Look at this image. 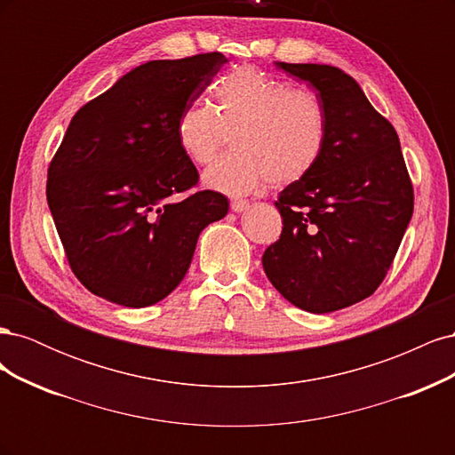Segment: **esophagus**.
Here are the masks:
<instances>
[{
  "label": "esophagus",
  "mask_w": 455,
  "mask_h": 455,
  "mask_svg": "<svg viewBox=\"0 0 455 455\" xmlns=\"http://www.w3.org/2000/svg\"><path fill=\"white\" fill-rule=\"evenodd\" d=\"M249 206H251L249 201H243V199L241 201H231V211L237 212V214L249 211Z\"/></svg>",
  "instance_id": "34e87169"
}]
</instances>
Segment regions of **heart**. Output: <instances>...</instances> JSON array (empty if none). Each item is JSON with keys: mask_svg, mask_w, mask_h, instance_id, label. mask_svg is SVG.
I'll return each instance as SVG.
<instances>
[{"mask_svg": "<svg viewBox=\"0 0 455 455\" xmlns=\"http://www.w3.org/2000/svg\"><path fill=\"white\" fill-rule=\"evenodd\" d=\"M214 109L189 104L178 117L176 139L197 164L216 159L228 140L235 151L204 172V184L228 196L264 186H288L306 178L326 146V114L313 92L294 89L252 66L218 79Z\"/></svg>", "mask_w": 455, "mask_h": 455, "instance_id": "1", "label": "heart"}]
</instances>
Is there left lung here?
Returning a JSON list of instances; mask_svg holds the SVG:
<instances>
[{"label": "left lung", "instance_id": "1", "mask_svg": "<svg viewBox=\"0 0 455 455\" xmlns=\"http://www.w3.org/2000/svg\"><path fill=\"white\" fill-rule=\"evenodd\" d=\"M275 64L316 91L328 134L316 167L275 201L283 231L261 264L296 307L338 311L385 279L414 212V188L396 131L351 76L328 64Z\"/></svg>", "mask_w": 455, "mask_h": 455}]
</instances>
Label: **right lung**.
Returning a JSON list of instances; mask_svg holds the SVG:
<instances>
[{
  "mask_svg": "<svg viewBox=\"0 0 455 455\" xmlns=\"http://www.w3.org/2000/svg\"><path fill=\"white\" fill-rule=\"evenodd\" d=\"M222 52L149 60L70 121L49 164L47 203L66 258L87 291L148 307L182 283L201 231L228 214L218 191L178 199L199 182L176 123L199 99Z\"/></svg>",
  "mask_w": 455,
  "mask_h": 455,
  "instance_id": "obj_1",
  "label": "right lung"
}]
</instances>
